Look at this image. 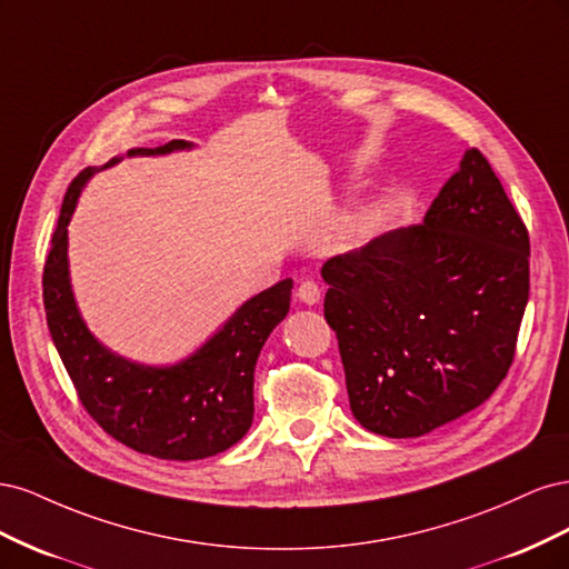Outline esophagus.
<instances>
[{"label":"esophagus","instance_id":"34e87169","mask_svg":"<svg viewBox=\"0 0 569 569\" xmlns=\"http://www.w3.org/2000/svg\"><path fill=\"white\" fill-rule=\"evenodd\" d=\"M297 299L303 301L306 306H313L320 301V287L316 280H303L299 287H297Z\"/></svg>","mask_w":569,"mask_h":569}]
</instances>
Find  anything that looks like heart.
I'll return each mask as SVG.
<instances>
[{"label": "heart", "mask_w": 569, "mask_h": 569, "mask_svg": "<svg viewBox=\"0 0 569 569\" xmlns=\"http://www.w3.org/2000/svg\"><path fill=\"white\" fill-rule=\"evenodd\" d=\"M380 222H382V209L380 206H370V209H366L351 222V228L347 232L349 244L363 242V239H368L377 228H380Z\"/></svg>", "instance_id": "1"}]
</instances>
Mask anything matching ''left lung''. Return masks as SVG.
<instances>
[{
  "label": "left lung",
  "mask_w": 569,
  "mask_h": 569,
  "mask_svg": "<svg viewBox=\"0 0 569 569\" xmlns=\"http://www.w3.org/2000/svg\"><path fill=\"white\" fill-rule=\"evenodd\" d=\"M353 418L422 437L485 403L515 358L529 234L485 153L468 149L422 226L322 266Z\"/></svg>",
  "instance_id": "left-lung-1"
}]
</instances>
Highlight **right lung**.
<instances>
[{"label": "right lung", "mask_w": 569, "mask_h": 569, "mask_svg": "<svg viewBox=\"0 0 569 569\" xmlns=\"http://www.w3.org/2000/svg\"><path fill=\"white\" fill-rule=\"evenodd\" d=\"M192 142L170 140L128 157H159ZM111 159L107 166L118 163ZM97 168H84L61 203L59 226L42 274L47 327L71 375L80 403L116 441L161 460H201L228 451L253 420V368L266 339L289 313L291 280L272 284L176 366H142L109 351L84 325L68 274V222L80 189Z\"/></svg>", "instance_id": "obj_1"}]
</instances>
